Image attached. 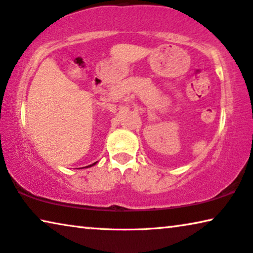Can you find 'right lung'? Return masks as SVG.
I'll use <instances>...</instances> for the list:
<instances>
[{
    "mask_svg": "<svg viewBox=\"0 0 253 253\" xmlns=\"http://www.w3.org/2000/svg\"><path fill=\"white\" fill-rule=\"evenodd\" d=\"M92 165H95V163H94V164H92ZM92 165H89V166H92ZM89 166H86V167H89Z\"/></svg>",
    "mask_w": 253,
    "mask_h": 253,
    "instance_id": "right-lung-1",
    "label": "right lung"
}]
</instances>
